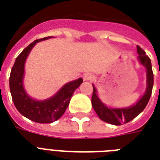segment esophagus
Segmentation results:
<instances>
[{
  "label": "esophagus",
  "instance_id": "34e87169",
  "mask_svg": "<svg viewBox=\"0 0 160 160\" xmlns=\"http://www.w3.org/2000/svg\"><path fill=\"white\" fill-rule=\"evenodd\" d=\"M83 78L85 80H91L94 79V75L92 73H85L83 75Z\"/></svg>",
  "mask_w": 160,
  "mask_h": 160
}]
</instances>
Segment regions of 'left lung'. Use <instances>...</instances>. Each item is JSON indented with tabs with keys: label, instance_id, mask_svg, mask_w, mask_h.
<instances>
[{
	"label": "left lung",
	"instance_id": "obj_1",
	"mask_svg": "<svg viewBox=\"0 0 160 160\" xmlns=\"http://www.w3.org/2000/svg\"><path fill=\"white\" fill-rule=\"evenodd\" d=\"M137 53L139 54L138 58L139 62L144 65V67L147 70L146 91L144 95L140 98V100L136 103V105L124 109H112L105 106L100 101L96 95V90L93 85V95L91 98L93 109H95L99 118L103 121L114 125H121L122 124L128 123L138 116L144 110L149 102L152 94L153 85H154V74L152 70L151 60L146 55L145 51L139 46H137Z\"/></svg>",
	"mask_w": 160,
	"mask_h": 160
}]
</instances>
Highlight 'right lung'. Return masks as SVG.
<instances>
[{
	"label": "right lung",
	"instance_id": "right-lung-1",
	"mask_svg": "<svg viewBox=\"0 0 160 160\" xmlns=\"http://www.w3.org/2000/svg\"><path fill=\"white\" fill-rule=\"evenodd\" d=\"M48 36L38 39L29 45L17 56L10 75V90L14 105L20 113L27 119L41 124H49L56 121L67 109L73 93L83 80L81 78L65 84L53 97L38 101L29 97L23 88V76L25 62L30 51L37 42L51 38Z\"/></svg>",
	"mask_w": 160,
	"mask_h": 160
}]
</instances>
